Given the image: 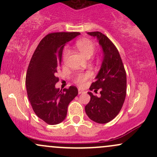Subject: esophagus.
Returning <instances> with one entry per match:
<instances>
[{
  "instance_id": "esophagus-1",
  "label": "esophagus",
  "mask_w": 157,
  "mask_h": 157,
  "mask_svg": "<svg viewBox=\"0 0 157 157\" xmlns=\"http://www.w3.org/2000/svg\"><path fill=\"white\" fill-rule=\"evenodd\" d=\"M82 93H84L83 90H82V89H78V94H82Z\"/></svg>"
}]
</instances>
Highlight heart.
Wrapping results in <instances>:
<instances>
[{
  "instance_id": "b5f03b06",
  "label": "heart",
  "mask_w": 157,
  "mask_h": 157,
  "mask_svg": "<svg viewBox=\"0 0 157 157\" xmlns=\"http://www.w3.org/2000/svg\"><path fill=\"white\" fill-rule=\"evenodd\" d=\"M75 46H76V48L78 49V51L86 58H90L94 53L95 45L91 40L88 38L78 40L75 44ZM68 55H69V50L68 48H65L63 52V58L64 61L67 60ZM91 77H92V74L89 71L86 73H79L75 77V82L79 86H82Z\"/></svg>"
}]
</instances>
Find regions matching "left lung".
Wrapping results in <instances>:
<instances>
[{
	"mask_svg": "<svg viewBox=\"0 0 157 157\" xmlns=\"http://www.w3.org/2000/svg\"><path fill=\"white\" fill-rule=\"evenodd\" d=\"M97 37L102 48L103 60L89 89L97 92L100 89L101 96L91 97L85 107L88 117L97 123H107L117 117L121 110L126 96V72L117 48L107 36L100 32H88Z\"/></svg>",
	"mask_w": 157,
	"mask_h": 157,
	"instance_id": "left-lung-1",
	"label": "left lung"
}]
</instances>
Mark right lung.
<instances>
[{
  "mask_svg": "<svg viewBox=\"0 0 157 157\" xmlns=\"http://www.w3.org/2000/svg\"><path fill=\"white\" fill-rule=\"evenodd\" d=\"M79 35V32L48 34L36 48L29 65L26 76L27 95L35 114L48 125L63 121L68 104L78 94L74 86L63 91L56 89L59 78L55 74L60 66L64 46Z\"/></svg>",
  "mask_w": 157,
  "mask_h": 157,
  "instance_id": "1",
  "label": "right lung"
}]
</instances>
